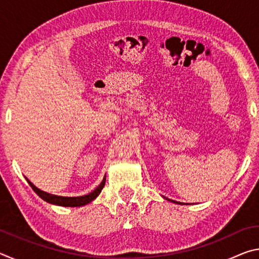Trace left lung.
<instances>
[{
    "label": "left lung",
    "mask_w": 259,
    "mask_h": 259,
    "mask_svg": "<svg viewBox=\"0 0 259 259\" xmlns=\"http://www.w3.org/2000/svg\"><path fill=\"white\" fill-rule=\"evenodd\" d=\"M166 199V198H165ZM168 201H171V202H174V203H179V202H177V201H174V200H170V199H166Z\"/></svg>",
    "instance_id": "left-lung-1"
}]
</instances>
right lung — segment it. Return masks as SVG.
<instances>
[{
    "mask_svg": "<svg viewBox=\"0 0 259 259\" xmlns=\"http://www.w3.org/2000/svg\"><path fill=\"white\" fill-rule=\"evenodd\" d=\"M26 181L30 185V187L33 188L34 192L40 196L41 199H43L47 202H49L51 204H56V205H61V207H82V205H85L88 203L93 202V201L97 198V196L100 194L103 187L105 186V182H106V176L104 177L103 182L100 183V185L94 190L91 193L83 196H59V195H55V194H50V193H47L45 191H41L40 188H37L34 185L32 182H29L27 178Z\"/></svg>",
    "mask_w": 259,
    "mask_h": 259,
    "instance_id": "obj_1",
    "label": "right lung"
}]
</instances>
